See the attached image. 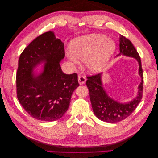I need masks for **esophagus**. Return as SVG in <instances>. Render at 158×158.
Returning <instances> with one entry per match:
<instances>
[{"label":"esophagus","instance_id":"34e87169","mask_svg":"<svg viewBox=\"0 0 158 158\" xmlns=\"http://www.w3.org/2000/svg\"><path fill=\"white\" fill-rule=\"evenodd\" d=\"M78 83H79L80 85H82V84H85V81H86V79H85V76L79 75V76H78Z\"/></svg>","mask_w":158,"mask_h":158}]
</instances>
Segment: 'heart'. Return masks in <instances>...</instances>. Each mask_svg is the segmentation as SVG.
I'll return each mask as SVG.
<instances>
[{"label": "heart", "mask_w": 158, "mask_h": 158, "mask_svg": "<svg viewBox=\"0 0 158 158\" xmlns=\"http://www.w3.org/2000/svg\"><path fill=\"white\" fill-rule=\"evenodd\" d=\"M116 49L112 39L102 34H90L72 40L68 58L73 64L84 60V65L91 73H98L106 67Z\"/></svg>", "instance_id": "heart-1"}]
</instances>
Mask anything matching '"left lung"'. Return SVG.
Wrapping results in <instances>:
<instances>
[{
    "mask_svg": "<svg viewBox=\"0 0 158 158\" xmlns=\"http://www.w3.org/2000/svg\"><path fill=\"white\" fill-rule=\"evenodd\" d=\"M119 50L117 56L121 55L135 59L139 64L138 74L141 82L138 87L137 95L130 102L121 103L111 98L103 88L102 73L88 76L86 85L89 89L91 103L95 115L99 120L107 123H114L125 119L135 111L142 98L143 73L140 56L131 41L122 35L119 36Z\"/></svg>",
    "mask_w": 158,
    "mask_h": 158,
    "instance_id": "8db88e82",
    "label": "left lung"
}]
</instances>
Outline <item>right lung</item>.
I'll list each match as a JSON object with an SVG mask.
<instances>
[{
  "mask_svg": "<svg viewBox=\"0 0 158 158\" xmlns=\"http://www.w3.org/2000/svg\"><path fill=\"white\" fill-rule=\"evenodd\" d=\"M64 57L63 42L50 31L36 37L19 58L17 97L23 108L37 120L60 118L69 107L72 94L79 86L77 74L62 71L60 63ZM41 64L42 70L34 73Z\"/></svg>",
  "mask_w": 158,
  "mask_h": 158,
  "instance_id": "right-lung-1",
  "label": "right lung"
}]
</instances>
